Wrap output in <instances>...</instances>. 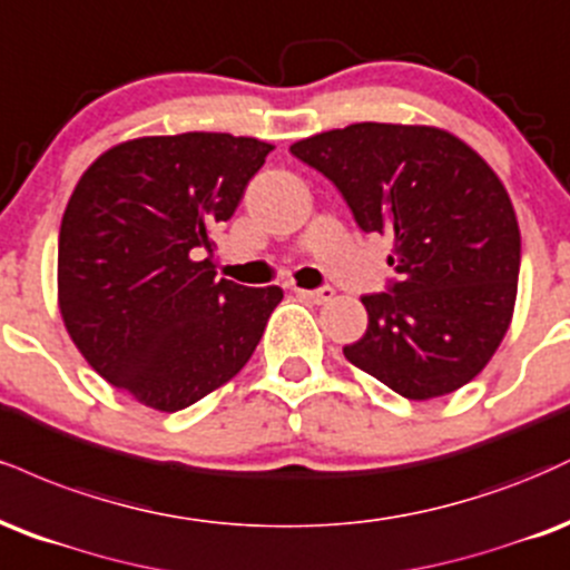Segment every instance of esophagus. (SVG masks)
Segmentation results:
<instances>
[{
    "instance_id": "obj_1",
    "label": "esophagus",
    "mask_w": 570,
    "mask_h": 570,
    "mask_svg": "<svg viewBox=\"0 0 570 570\" xmlns=\"http://www.w3.org/2000/svg\"><path fill=\"white\" fill-rule=\"evenodd\" d=\"M293 293L301 298L312 301V304H325V301H331L336 296V291H333L331 285H323V287H314V291H306V287H293Z\"/></svg>"
}]
</instances>
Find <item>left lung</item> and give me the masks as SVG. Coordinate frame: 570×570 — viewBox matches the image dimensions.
I'll return each instance as SVG.
<instances>
[{
    "label": "left lung",
    "instance_id": "obj_1",
    "mask_svg": "<svg viewBox=\"0 0 570 570\" xmlns=\"http://www.w3.org/2000/svg\"><path fill=\"white\" fill-rule=\"evenodd\" d=\"M331 180L365 234L392 237L397 277L363 296L365 336L344 357L407 400L470 384L510 327L520 229L510 194L438 127L357 122L291 146Z\"/></svg>",
    "mask_w": 570,
    "mask_h": 570
}]
</instances>
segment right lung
I'll return each mask as SVG.
<instances>
[{"label":"right lung","mask_w":570,"mask_h":570,"mask_svg":"<svg viewBox=\"0 0 570 570\" xmlns=\"http://www.w3.org/2000/svg\"><path fill=\"white\" fill-rule=\"evenodd\" d=\"M274 149L229 132L127 140L85 170L58 234V304L82 357L176 413L239 373L283 291L216 279L213 229Z\"/></svg>","instance_id":"right-lung-1"}]
</instances>
